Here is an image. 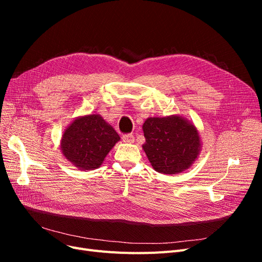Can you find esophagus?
I'll return each mask as SVG.
<instances>
[{"mask_svg":"<svg viewBox=\"0 0 262 262\" xmlns=\"http://www.w3.org/2000/svg\"><path fill=\"white\" fill-rule=\"evenodd\" d=\"M122 141L124 142V143H133L134 137L132 136V134H124V136L122 137Z\"/></svg>","mask_w":262,"mask_h":262,"instance_id":"34e87169","label":"esophagus"}]
</instances>
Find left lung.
I'll list each match as a JSON object with an SVG mask.
<instances>
[{
  "mask_svg": "<svg viewBox=\"0 0 262 262\" xmlns=\"http://www.w3.org/2000/svg\"><path fill=\"white\" fill-rule=\"evenodd\" d=\"M142 129L145 137L142 148L156 171L176 175L191 167L199 158L200 133L188 119L179 115L149 117Z\"/></svg>",
  "mask_w": 262,
  "mask_h": 262,
  "instance_id": "left-lung-1",
  "label": "left lung"
}]
</instances>
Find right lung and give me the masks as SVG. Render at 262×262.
I'll return each mask as SVG.
<instances>
[{"mask_svg":"<svg viewBox=\"0 0 262 262\" xmlns=\"http://www.w3.org/2000/svg\"><path fill=\"white\" fill-rule=\"evenodd\" d=\"M120 137L98 114L80 116L63 131L60 149L77 169L89 171L100 167Z\"/></svg>","mask_w":262,"mask_h":262,"instance_id":"right-lung-1","label":"right lung"}]
</instances>
